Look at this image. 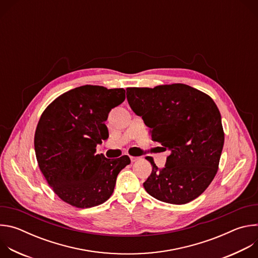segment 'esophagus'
<instances>
[{
    "mask_svg": "<svg viewBox=\"0 0 258 258\" xmlns=\"http://www.w3.org/2000/svg\"><path fill=\"white\" fill-rule=\"evenodd\" d=\"M130 158H131V161H132V162H136V161H138V160L140 159L139 157H136V156H131Z\"/></svg>",
    "mask_w": 258,
    "mask_h": 258,
    "instance_id": "1",
    "label": "esophagus"
}]
</instances>
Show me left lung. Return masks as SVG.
<instances>
[{
  "label": "left lung",
  "instance_id": "left-lung-1",
  "mask_svg": "<svg viewBox=\"0 0 258 258\" xmlns=\"http://www.w3.org/2000/svg\"><path fill=\"white\" fill-rule=\"evenodd\" d=\"M133 111L150 127L152 141L170 154L152 172L144 188L157 200L186 204L199 197L214 178L222 155L225 133L219 110L205 93L188 85L127 88Z\"/></svg>",
  "mask_w": 258,
  "mask_h": 258
}]
</instances>
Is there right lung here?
Wrapping results in <instances>:
<instances>
[{"mask_svg": "<svg viewBox=\"0 0 258 258\" xmlns=\"http://www.w3.org/2000/svg\"><path fill=\"white\" fill-rule=\"evenodd\" d=\"M125 99L124 89L82 86L56 98L36 125L34 150L39 167L54 193L78 208L107 201L127 155L107 159L96 147L109 136L105 121Z\"/></svg>", "mask_w": 258, "mask_h": 258, "instance_id": "right-lung-1", "label": "right lung"}]
</instances>
